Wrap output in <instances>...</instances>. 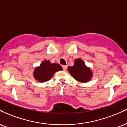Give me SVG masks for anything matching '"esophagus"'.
I'll list each match as a JSON object with an SVG mask.
<instances>
[{
  "label": "esophagus",
  "instance_id": "1",
  "mask_svg": "<svg viewBox=\"0 0 127 127\" xmlns=\"http://www.w3.org/2000/svg\"><path fill=\"white\" fill-rule=\"evenodd\" d=\"M62 67H63V70H66L67 68V65H63Z\"/></svg>",
  "mask_w": 127,
  "mask_h": 127
}]
</instances>
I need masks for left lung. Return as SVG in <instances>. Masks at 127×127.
<instances>
[{"mask_svg":"<svg viewBox=\"0 0 127 127\" xmlns=\"http://www.w3.org/2000/svg\"><path fill=\"white\" fill-rule=\"evenodd\" d=\"M68 72L77 81L81 82H87L92 77V73L90 68L85 66L81 59H76L73 66L68 67Z\"/></svg>","mask_w":127,"mask_h":127,"instance_id":"8db88e82","label":"left lung"}]
</instances>
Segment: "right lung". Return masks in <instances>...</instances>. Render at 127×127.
<instances>
[{"instance_id":"obj_1","label":"right lung","mask_w":127,"mask_h":127,"mask_svg":"<svg viewBox=\"0 0 127 127\" xmlns=\"http://www.w3.org/2000/svg\"><path fill=\"white\" fill-rule=\"evenodd\" d=\"M62 70V66L59 64L51 63L49 61L45 60L42 63L39 67L35 68L34 76L39 82H46L52 78L55 72Z\"/></svg>"}]
</instances>
